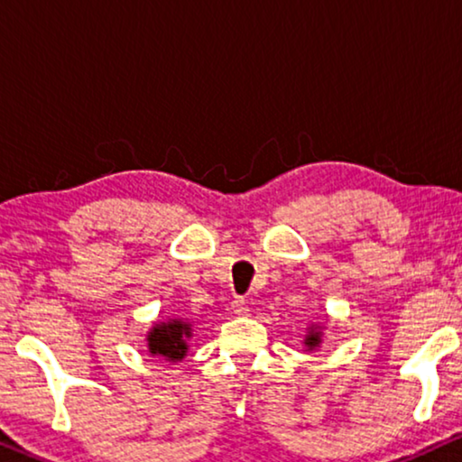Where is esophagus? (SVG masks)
<instances>
[{
  "label": "esophagus",
  "mask_w": 462,
  "mask_h": 462,
  "mask_svg": "<svg viewBox=\"0 0 462 462\" xmlns=\"http://www.w3.org/2000/svg\"><path fill=\"white\" fill-rule=\"evenodd\" d=\"M231 311L236 315H245L250 311L248 302H245L244 299H236V300H233V305H231Z\"/></svg>",
  "instance_id": "34e87169"
}]
</instances>
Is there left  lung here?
Instances as JSON below:
<instances>
[{"label": "left lung", "mask_w": 462, "mask_h": 462, "mask_svg": "<svg viewBox=\"0 0 462 462\" xmlns=\"http://www.w3.org/2000/svg\"><path fill=\"white\" fill-rule=\"evenodd\" d=\"M321 340H324V326H319V324L307 326L305 340H302V343H305V346H307V351L318 349V346L321 345Z\"/></svg>", "instance_id": "obj_1"}]
</instances>
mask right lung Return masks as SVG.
<instances>
[{
  "instance_id": "add662e5",
  "label": "right lung",
  "mask_w": 462,
  "mask_h": 462,
  "mask_svg": "<svg viewBox=\"0 0 462 462\" xmlns=\"http://www.w3.org/2000/svg\"><path fill=\"white\" fill-rule=\"evenodd\" d=\"M193 338V321L187 318H170L155 321L147 332V349L166 362H182L189 353V340Z\"/></svg>"
}]
</instances>
